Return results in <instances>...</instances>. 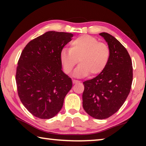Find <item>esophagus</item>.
<instances>
[{
    "label": "esophagus",
    "mask_w": 146,
    "mask_h": 146,
    "mask_svg": "<svg viewBox=\"0 0 146 146\" xmlns=\"http://www.w3.org/2000/svg\"><path fill=\"white\" fill-rule=\"evenodd\" d=\"M80 82L79 80H72V83L73 84H76Z\"/></svg>",
    "instance_id": "esophagus-1"
}]
</instances>
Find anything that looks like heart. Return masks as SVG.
Masks as SVG:
<instances>
[{
	"mask_svg": "<svg viewBox=\"0 0 146 146\" xmlns=\"http://www.w3.org/2000/svg\"><path fill=\"white\" fill-rule=\"evenodd\" d=\"M110 54V49L106 44L99 42L92 36L82 35L70 42L69 50L61 51L60 60L66 74L72 71L78 60L80 64L74 74L85 76L90 74L91 76H94L104 70Z\"/></svg>",
	"mask_w": 146,
	"mask_h": 146,
	"instance_id": "1",
	"label": "heart"
}]
</instances>
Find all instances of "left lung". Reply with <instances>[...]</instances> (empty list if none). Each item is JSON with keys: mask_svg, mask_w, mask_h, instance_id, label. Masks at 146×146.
<instances>
[{"mask_svg": "<svg viewBox=\"0 0 146 146\" xmlns=\"http://www.w3.org/2000/svg\"><path fill=\"white\" fill-rule=\"evenodd\" d=\"M110 49L109 62L102 72L84 82L83 108L96 119L110 117L125 102L133 80L132 62L127 50L110 34H100Z\"/></svg>", "mask_w": 146, "mask_h": 146, "instance_id": "1", "label": "left lung"}]
</instances>
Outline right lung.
Wrapping results in <instances>:
<instances>
[{
  "mask_svg": "<svg viewBox=\"0 0 146 146\" xmlns=\"http://www.w3.org/2000/svg\"><path fill=\"white\" fill-rule=\"evenodd\" d=\"M72 36L64 32H47L30 41L22 52L16 72L18 95L35 117L55 116L72 87L60 60V54Z\"/></svg>",
  "mask_w": 146,
  "mask_h": 146,
  "instance_id": "right-lung-1",
  "label": "right lung"
}]
</instances>
